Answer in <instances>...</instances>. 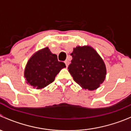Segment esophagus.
Instances as JSON below:
<instances>
[{"mask_svg":"<svg viewBox=\"0 0 131 131\" xmlns=\"http://www.w3.org/2000/svg\"><path fill=\"white\" fill-rule=\"evenodd\" d=\"M69 63L70 62H69V61H68V60H65V61H64V63H65L67 67H68V65H69Z\"/></svg>","mask_w":131,"mask_h":131,"instance_id":"34e87169","label":"esophagus"}]
</instances>
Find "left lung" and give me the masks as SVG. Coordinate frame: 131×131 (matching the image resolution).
Segmentation results:
<instances>
[{
    "mask_svg": "<svg viewBox=\"0 0 131 131\" xmlns=\"http://www.w3.org/2000/svg\"><path fill=\"white\" fill-rule=\"evenodd\" d=\"M68 71L74 80L84 89L94 90L105 79L107 70L104 60L90 46H78L71 54Z\"/></svg>",
    "mask_w": 131,
    "mask_h": 131,
    "instance_id": "obj_1",
    "label": "left lung"
}]
</instances>
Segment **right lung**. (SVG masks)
<instances>
[{
    "label": "right lung",
    "mask_w": 131,
    "mask_h": 131,
    "mask_svg": "<svg viewBox=\"0 0 131 131\" xmlns=\"http://www.w3.org/2000/svg\"><path fill=\"white\" fill-rule=\"evenodd\" d=\"M66 65L58 61L57 55L48 47L36 52L29 58L24 69L26 83L34 89H42L54 80L57 74Z\"/></svg>",
    "instance_id": "obj_1"
}]
</instances>
